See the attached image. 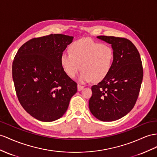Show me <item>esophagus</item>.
<instances>
[{
	"mask_svg": "<svg viewBox=\"0 0 157 157\" xmlns=\"http://www.w3.org/2000/svg\"><path fill=\"white\" fill-rule=\"evenodd\" d=\"M83 89V86L80 85V84H78V91H82Z\"/></svg>",
	"mask_w": 157,
	"mask_h": 157,
	"instance_id": "34e87169",
	"label": "esophagus"
}]
</instances>
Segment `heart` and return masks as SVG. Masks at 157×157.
Here are the masks:
<instances>
[{"label": "heart", "instance_id": "heart-1", "mask_svg": "<svg viewBox=\"0 0 157 157\" xmlns=\"http://www.w3.org/2000/svg\"><path fill=\"white\" fill-rule=\"evenodd\" d=\"M70 53L63 52L60 63L64 72L74 77L82 68L79 82L93 80L101 81L109 74L114 60V52L109 45L95 42L90 38H82L74 42L70 47Z\"/></svg>", "mask_w": 157, "mask_h": 157}]
</instances>
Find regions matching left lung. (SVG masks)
<instances>
[{
    "label": "left lung",
    "instance_id": "obj_1",
    "mask_svg": "<svg viewBox=\"0 0 157 157\" xmlns=\"http://www.w3.org/2000/svg\"><path fill=\"white\" fill-rule=\"evenodd\" d=\"M97 38L111 44L114 60L109 74L91 87L89 108L98 119L113 121L129 113L135 105L143 78L142 62L130 40L106 36Z\"/></svg>",
    "mask_w": 157,
    "mask_h": 157
}]
</instances>
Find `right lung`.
Instances as JSON below:
<instances>
[{
  "mask_svg": "<svg viewBox=\"0 0 157 157\" xmlns=\"http://www.w3.org/2000/svg\"><path fill=\"white\" fill-rule=\"evenodd\" d=\"M73 40L63 34L33 38L14 57L13 78L18 99L28 113L41 121L62 117L77 92V83L60 63V56Z\"/></svg>",
  "mask_w": 157,
  "mask_h": 157,
  "instance_id": "right-lung-1",
  "label": "right lung"
}]
</instances>
